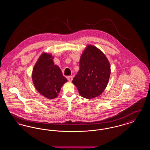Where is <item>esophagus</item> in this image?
Here are the masks:
<instances>
[{"label": "esophagus", "instance_id": "1", "mask_svg": "<svg viewBox=\"0 0 150 150\" xmlns=\"http://www.w3.org/2000/svg\"><path fill=\"white\" fill-rule=\"evenodd\" d=\"M67 79H68V80L69 81H71L72 79H73V78H72V76H69L67 77Z\"/></svg>", "mask_w": 150, "mask_h": 150}]
</instances>
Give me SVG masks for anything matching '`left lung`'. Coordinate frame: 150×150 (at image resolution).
I'll return each mask as SVG.
<instances>
[{"label": "left lung", "mask_w": 150, "mask_h": 150, "mask_svg": "<svg viewBox=\"0 0 150 150\" xmlns=\"http://www.w3.org/2000/svg\"><path fill=\"white\" fill-rule=\"evenodd\" d=\"M80 69L72 80L80 96L92 99L100 96L107 86L111 66L105 54L96 47L88 45L80 56Z\"/></svg>", "instance_id": "1"}]
</instances>
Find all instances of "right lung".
I'll list each match as a JSON object with an SVG mask.
<instances>
[{
    "mask_svg": "<svg viewBox=\"0 0 150 150\" xmlns=\"http://www.w3.org/2000/svg\"><path fill=\"white\" fill-rule=\"evenodd\" d=\"M53 59L50 53H43L32 72V80L36 90L49 100L58 97L61 87L67 81L60 68L54 64Z\"/></svg>",
    "mask_w": 150,
    "mask_h": 150,
    "instance_id": "add662e5",
    "label": "right lung"
}]
</instances>
